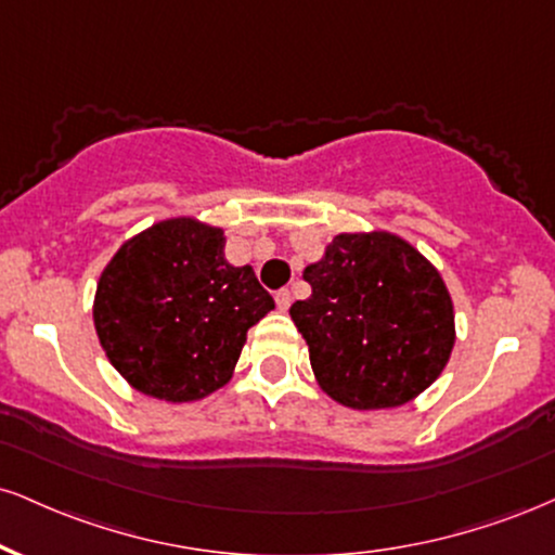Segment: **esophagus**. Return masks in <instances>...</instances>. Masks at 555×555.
I'll list each match as a JSON object with an SVG mask.
<instances>
[{
  "label": "esophagus",
  "mask_w": 555,
  "mask_h": 555,
  "mask_svg": "<svg viewBox=\"0 0 555 555\" xmlns=\"http://www.w3.org/2000/svg\"><path fill=\"white\" fill-rule=\"evenodd\" d=\"M273 299H276L279 310L286 312V310H289V305H292V292L289 289H279L276 297H273Z\"/></svg>",
  "instance_id": "obj_1"
}]
</instances>
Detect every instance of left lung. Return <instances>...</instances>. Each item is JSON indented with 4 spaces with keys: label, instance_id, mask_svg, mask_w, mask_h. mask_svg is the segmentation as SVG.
<instances>
[{
    "label": "left lung",
    "instance_id": "left-lung-1",
    "mask_svg": "<svg viewBox=\"0 0 555 555\" xmlns=\"http://www.w3.org/2000/svg\"><path fill=\"white\" fill-rule=\"evenodd\" d=\"M312 295L289 307L310 364L333 400L396 409L424 392L450 359L455 312L439 271L390 232L336 235L307 266Z\"/></svg>",
    "mask_w": 555,
    "mask_h": 555
}]
</instances>
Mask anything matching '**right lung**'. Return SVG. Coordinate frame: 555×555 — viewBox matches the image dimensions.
<instances>
[{
    "instance_id": "add662e5",
    "label": "right lung",
    "mask_w": 555,
    "mask_h": 555,
    "mask_svg": "<svg viewBox=\"0 0 555 555\" xmlns=\"http://www.w3.org/2000/svg\"><path fill=\"white\" fill-rule=\"evenodd\" d=\"M273 310L250 266H230L224 232L165 219L105 266L95 331L111 364L144 396L185 403L232 377L248 328Z\"/></svg>"
}]
</instances>
